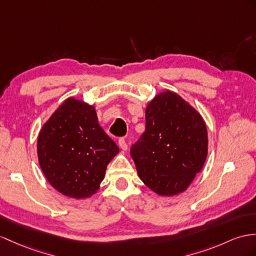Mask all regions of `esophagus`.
<instances>
[{"instance_id": "1", "label": "esophagus", "mask_w": 256, "mask_h": 256, "mask_svg": "<svg viewBox=\"0 0 256 256\" xmlns=\"http://www.w3.org/2000/svg\"><path fill=\"white\" fill-rule=\"evenodd\" d=\"M118 144H120V148L122 150V151H127L128 146H127L126 140H124V138H120V140H118Z\"/></svg>"}]
</instances>
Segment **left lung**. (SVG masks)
Segmentation results:
<instances>
[{
	"label": "left lung",
	"mask_w": 256,
	"mask_h": 256,
	"mask_svg": "<svg viewBox=\"0 0 256 256\" xmlns=\"http://www.w3.org/2000/svg\"><path fill=\"white\" fill-rule=\"evenodd\" d=\"M203 117L176 92L158 93L146 108V132L132 148L143 184L160 196L184 192L208 158Z\"/></svg>",
	"instance_id": "left-lung-1"
}]
</instances>
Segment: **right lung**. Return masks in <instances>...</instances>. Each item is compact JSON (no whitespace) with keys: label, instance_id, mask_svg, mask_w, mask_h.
Instances as JSON below:
<instances>
[{"label":"right lung","instance_id":"obj_1","mask_svg":"<svg viewBox=\"0 0 256 256\" xmlns=\"http://www.w3.org/2000/svg\"><path fill=\"white\" fill-rule=\"evenodd\" d=\"M36 153L50 184L81 200L98 192L120 148L100 126L94 105L70 96L43 124Z\"/></svg>","mask_w":256,"mask_h":256}]
</instances>
